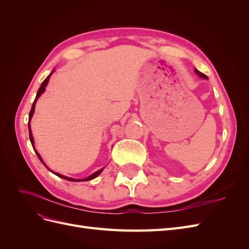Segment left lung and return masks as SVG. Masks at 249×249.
I'll return each instance as SVG.
<instances>
[{"mask_svg": "<svg viewBox=\"0 0 249 249\" xmlns=\"http://www.w3.org/2000/svg\"><path fill=\"white\" fill-rule=\"evenodd\" d=\"M194 71H195V72H196V73L198 74V76H199L200 78H202V79H208V77L206 76V74H203L202 72H200V71H197L196 69H195V70H194Z\"/></svg>", "mask_w": 249, "mask_h": 249, "instance_id": "obj_1", "label": "left lung"}]
</instances>
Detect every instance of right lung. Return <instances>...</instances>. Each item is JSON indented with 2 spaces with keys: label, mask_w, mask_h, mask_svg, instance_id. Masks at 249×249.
<instances>
[{
  "label": "right lung",
  "mask_w": 249,
  "mask_h": 249,
  "mask_svg": "<svg viewBox=\"0 0 249 249\" xmlns=\"http://www.w3.org/2000/svg\"><path fill=\"white\" fill-rule=\"evenodd\" d=\"M54 72L52 71V72L49 74V76L47 77V79L44 80L43 82H42V84H41V86H40V88L38 89V91H37V94H36V97H35V101H34V103H33V105H32V108H31V111H30V114H29V124H28V125H29V136H30V141H31V143H32V146H33V148H34V140H33V136H32V132H31V127H30V120H31V118H32V116H33V113H34V109H35V104H36V101L38 100V97L44 92V90H46V86L48 85V83H49V80H50V77H51V74ZM35 149V148H34ZM35 153H36V155H37V157L39 158V160L41 161V163L44 165V166H46L50 171H52L46 164H44V162L42 161V159H41V157H40V155L36 152L35 150ZM104 170V168H102V169H100V170H97L96 172H94V173H92L91 176H89L88 178H69V177H65V176H62V175H60V173H57V172H54V175H56L57 177H59V178H64V179H67V180H71V182H84V180H90V179H92V178H96L97 176L100 175V173L102 172ZM53 172V171H52Z\"/></svg>",
  "instance_id": "add662e5"
}]
</instances>
